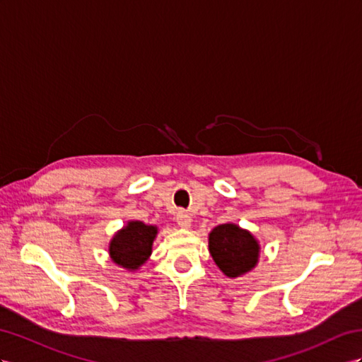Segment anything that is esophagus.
I'll return each mask as SVG.
<instances>
[{
  "mask_svg": "<svg viewBox=\"0 0 362 362\" xmlns=\"http://www.w3.org/2000/svg\"><path fill=\"white\" fill-rule=\"evenodd\" d=\"M175 221H177V225L180 228H189L191 225V217L189 214H187L185 211H179L177 216H175Z\"/></svg>",
  "mask_w": 362,
  "mask_h": 362,
  "instance_id": "34e87169",
  "label": "esophagus"
}]
</instances>
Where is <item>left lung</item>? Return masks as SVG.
<instances>
[{
    "label": "left lung",
    "instance_id": "1",
    "mask_svg": "<svg viewBox=\"0 0 362 362\" xmlns=\"http://www.w3.org/2000/svg\"><path fill=\"white\" fill-rule=\"evenodd\" d=\"M258 249L252 234L234 223L218 225L209 234V252L220 271L230 278L252 269L258 260Z\"/></svg>",
    "mask_w": 362,
    "mask_h": 362
}]
</instances>
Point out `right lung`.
<instances>
[{
    "label": "right lung",
    "mask_w": 362,
    "mask_h": 362,
    "mask_svg": "<svg viewBox=\"0 0 362 362\" xmlns=\"http://www.w3.org/2000/svg\"><path fill=\"white\" fill-rule=\"evenodd\" d=\"M156 234L157 228L154 226H148L142 221H129L111 240V260L125 269H137L150 257Z\"/></svg>",
    "instance_id": "right-lung-1"
}]
</instances>
